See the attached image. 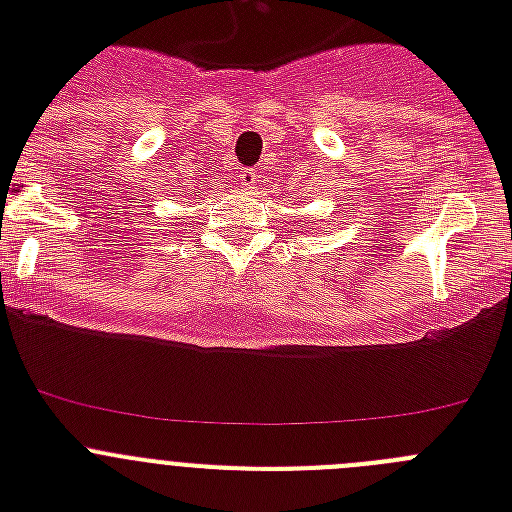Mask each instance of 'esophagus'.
I'll list each match as a JSON object with an SVG mask.
<instances>
[{
    "label": "esophagus",
    "mask_w": 512,
    "mask_h": 512,
    "mask_svg": "<svg viewBox=\"0 0 512 512\" xmlns=\"http://www.w3.org/2000/svg\"><path fill=\"white\" fill-rule=\"evenodd\" d=\"M238 182H241L246 189H253L261 182V174L256 169H243L241 174H238Z\"/></svg>",
    "instance_id": "obj_1"
}]
</instances>
